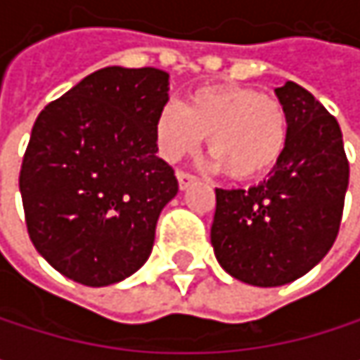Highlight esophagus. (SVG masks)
Segmentation results:
<instances>
[{
	"instance_id": "obj_1",
	"label": "esophagus",
	"mask_w": 360,
	"mask_h": 360,
	"mask_svg": "<svg viewBox=\"0 0 360 360\" xmlns=\"http://www.w3.org/2000/svg\"><path fill=\"white\" fill-rule=\"evenodd\" d=\"M177 181H179V189L181 191H185L189 185H193L195 183V177L193 175H189V173H183V171H177Z\"/></svg>"
}]
</instances>
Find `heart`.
Returning <instances> with one entry per match:
<instances>
[{"mask_svg":"<svg viewBox=\"0 0 360 360\" xmlns=\"http://www.w3.org/2000/svg\"><path fill=\"white\" fill-rule=\"evenodd\" d=\"M165 160L177 162L206 137L208 169L240 181L269 173L288 143V114L273 96L244 85H210L191 91L181 106H165L154 124Z\"/></svg>","mask_w":360,"mask_h":360,"instance_id":"obj_1","label":"heart"}]
</instances>
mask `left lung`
<instances>
[{
    "label": "left lung",
    "instance_id": "left-lung-1",
    "mask_svg": "<svg viewBox=\"0 0 360 360\" xmlns=\"http://www.w3.org/2000/svg\"><path fill=\"white\" fill-rule=\"evenodd\" d=\"M275 96L288 114V143L266 179L217 189L210 242L236 279L277 288L307 275L335 242L348 160L338 120L304 87L285 81Z\"/></svg>",
    "mask_w": 360,
    "mask_h": 360
}]
</instances>
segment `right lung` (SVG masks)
Returning a JSON list of instances; mask_svg holds the SVG:
<instances>
[{
  "label": "right lung",
  "mask_w": 360,
  "mask_h": 360,
  "mask_svg": "<svg viewBox=\"0 0 360 360\" xmlns=\"http://www.w3.org/2000/svg\"><path fill=\"white\" fill-rule=\"evenodd\" d=\"M169 102L158 68L91 72L37 116L20 169L31 242L64 277L104 288L150 258L175 171L156 156Z\"/></svg>",
  "instance_id": "obj_1"
}]
</instances>
